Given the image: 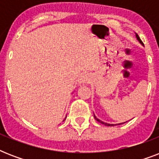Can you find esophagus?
<instances>
[{"label": "esophagus", "mask_w": 159, "mask_h": 159, "mask_svg": "<svg viewBox=\"0 0 159 159\" xmlns=\"http://www.w3.org/2000/svg\"><path fill=\"white\" fill-rule=\"evenodd\" d=\"M90 81V76L88 74H83L81 77V79H80V82L82 83H88Z\"/></svg>", "instance_id": "obj_1"}]
</instances>
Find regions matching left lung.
Returning <instances> with one entry per match:
<instances>
[{
	"instance_id": "8db88e82",
	"label": "left lung",
	"mask_w": 159,
	"mask_h": 159,
	"mask_svg": "<svg viewBox=\"0 0 159 159\" xmlns=\"http://www.w3.org/2000/svg\"><path fill=\"white\" fill-rule=\"evenodd\" d=\"M135 36H136V38H137V39H138V40H139V43H140L141 44H143V42L141 41L140 38L139 37V35H138V34H135ZM94 118H95V120H97V121H98V122H100V123L103 124V125H106V126H114V125H113V124L105 123V122H103V121L100 120L99 119H97V117L95 116V115H94ZM126 122H127V121H126ZM124 123H125V122H124ZM124 123H120V124H118V125H122V124H124Z\"/></svg>"
}]
</instances>
